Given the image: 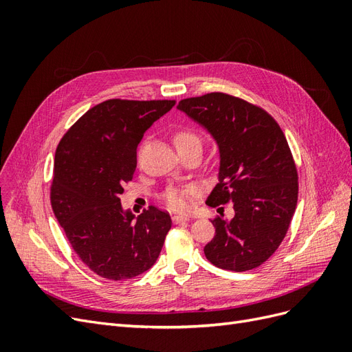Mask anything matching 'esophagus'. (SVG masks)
<instances>
[{
  "mask_svg": "<svg viewBox=\"0 0 352 352\" xmlns=\"http://www.w3.org/2000/svg\"><path fill=\"white\" fill-rule=\"evenodd\" d=\"M172 219H173V223H175V225H177V223L189 221V220H190V217H189V216H185V214H175Z\"/></svg>",
  "mask_w": 352,
  "mask_h": 352,
  "instance_id": "obj_1",
  "label": "esophagus"
}]
</instances>
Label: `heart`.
<instances>
[{"label": "heart", "instance_id": "heart-1", "mask_svg": "<svg viewBox=\"0 0 352 352\" xmlns=\"http://www.w3.org/2000/svg\"><path fill=\"white\" fill-rule=\"evenodd\" d=\"M188 141H198V136L189 129L179 131L175 135V144H184ZM198 192L197 186H186L184 189H170L166 194V201L170 208L185 210L188 207V197H194Z\"/></svg>", "mask_w": 352, "mask_h": 352}]
</instances>
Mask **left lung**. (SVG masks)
Here are the masks:
<instances>
[{
  "label": "left lung",
  "instance_id": "obj_1",
  "mask_svg": "<svg viewBox=\"0 0 352 352\" xmlns=\"http://www.w3.org/2000/svg\"><path fill=\"white\" fill-rule=\"evenodd\" d=\"M177 110L198 123L219 150V184L207 204L232 201L235 216L216 219L204 248L220 269L247 272L269 260L283 241L298 201V175L286 138L260 107L212 92L186 98Z\"/></svg>",
  "mask_w": 352,
  "mask_h": 352
}]
</instances>
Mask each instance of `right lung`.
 <instances>
[{
  "label": "right lung",
  "mask_w": 352,
  "mask_h": 352,
  "mask_svg": "<svg viewBox=\"0 0 352 352\" xmlns=\"http://www.w3.org/2000/svg\"><path fill=\"white\" fill-rule=\"evenodd\" d=\"M175 101L109 100L85 113L60 141L51 204L79 258L101 278L132 279L150 270L172 219L150 207L135 217L120 202L144 133Z\"/></svg>",
  "instance_id": "add662e5"
}]
</instances>
